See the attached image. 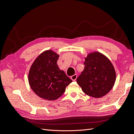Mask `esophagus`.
<instances>
[{
  "instance_id": "34e87169",
  "label": "esophagus",
  "mask_w": 134,
  "mask_h": 134,
  "mask_svg": "<svg viewBox=\"0 0 134 134\" xmlns=\"http://www.w3.org/2000/svg\"><path fill=\"white\" fill-rule=\"evenodd\" d=\"M76 78H77V75L76 74H74V75L70 76L71 79L72 80H73V81H75V80L76 79Z\"/></svg>"
}]
</instances>
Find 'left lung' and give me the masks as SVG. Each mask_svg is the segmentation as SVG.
Returning <instances> with one entry per match:
<instances>
[{"mask_svg":"<svg viewBox=\"0 0 134 134\" xmlns=\"http://www.w3.org/2000/svg\"><path fill=\"white\" fill-rule=\"evenodd\" d=\"M83 71L76 82L88 96L100 98L109 92L116 81V71L109 59L103 54L94 51L85 58Z\"/></svg>","mask_w":134,"mask_h":134,"instance_id":"left-lung-1","label":"left lung"}]
</instances>
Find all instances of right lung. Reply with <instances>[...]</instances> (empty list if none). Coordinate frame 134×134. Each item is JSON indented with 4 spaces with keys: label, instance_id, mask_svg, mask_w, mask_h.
<instances>
[{
    "label": "right lung",
    "instance_id": "right-lung-1",
    "mask_svg": "<svg viewBox=\"0 0 134 134\" xmlns=\"http://www.w3.org/2000/svg\"><path fill=\"white\" fill-rule=\"evenodd\" d=\"M59 55L52 50L40 54L32 63L28 72L30 86L36 95L47 100L62 96L72 81L60 70L57 61Z\"/></svg>",
    "mask_w": 134,
    "mask_h": 134
}]
</instances>
